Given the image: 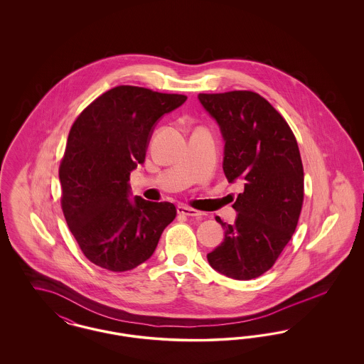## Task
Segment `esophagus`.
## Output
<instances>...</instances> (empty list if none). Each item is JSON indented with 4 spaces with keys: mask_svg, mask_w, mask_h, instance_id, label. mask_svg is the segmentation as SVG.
Wrapping results in <instances>:
<instances>
[{
    "mask_svg": "<svg viewBox=\"0 0 364 364\" xmlns=\"http://www.w3.org/2000/svg\"><path fill=\"white\" fill-rule=\"evenodd\" d=\"M177 213L183 214V215H188V217H196V218H202L203 217L202 211H198L195 208H188V206H184V205H180L177 208Z\"/></svg>",
    "mask_w": 364,
    "mask_h": 364,
    "instance_id": "obj_1",
    "label": "esophagus"
}]
</instances>
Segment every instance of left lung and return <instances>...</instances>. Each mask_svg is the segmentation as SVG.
Wrapping results in <instances>:
<instances>
[{
	"mask_svg": "<svg viewBox=\"0 0 364 364\" xmlns=\"http://www.w3.org/2000/svg\"><path fill=\"white\" fill-rule=\"evenodd\" d=\"M225 140L224 173L244 191L232 205L233 225L215 220L225 239L208 254L210 266L226 277L252 279L273 267L289 242L304 199L299 146L285 119L254 91L199 94Z\"/></svg>",
	"mask_w": 364,
	"mask_h": 364,
	"instance_id": "obj_1",
	"label": "left lung"
}]
</instances>
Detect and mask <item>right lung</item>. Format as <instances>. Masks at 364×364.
Returning a JSON list of instances; mask_svg holds the SVG:
<instances>
[{"instance_id":"add662e5","label":"right lung","mask_w":364,"mask_h":364,"mask_svg":"<svg viewBox=\"0 0 364 364\" xmlns=\"http://www.w3.org/2000/svg\"><path fill=\"white\" fill-rule=\"evenodd\" d=\"M181 94L117 86L94 100L70 127L60 162L61 208L87 259L109 272L132 270L156 251L176 217L169 202L129 200V174L143 164L151 132Z\"/></svg>"}]
</instances>
